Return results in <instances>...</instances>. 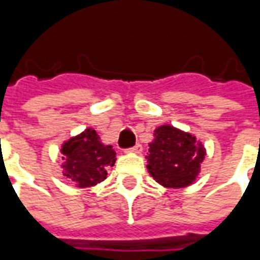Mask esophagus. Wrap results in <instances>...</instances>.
I'll return each mask as SVG.
<instances>
[{
  "mask_svg": "<svg viewBox=\"0 0 260 260\" xmlns=\"http://www.w3.org/2000/svg\"><path fill=\"white\" fill-rule=\"evenodd\" d=\"M125 152H126V153H141L142 152V145H139V143H138V145H135L134 147H129V149H126Z\"/></svg>",
  "mask_w": 260,
  "mask_h": 260,
  "instance_id": "34e87169",
  "label": "esophagus"
}]
</instances>
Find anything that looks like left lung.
<instances>
[{
  "instance_id": "8db88e82",
  "label": "left lung",
  "mask_w": 260,
  "mask_h": 260,
  "mask_svg": "<svg viewBox=\"0 0 260 260\" xmlns=\"http://www.w3.org/2000/svg\"><path fill=\"white\" fill-rule=\"evenodd\" d=\"M153 135L146 156L150 175L166 188H185L193 184L206 156L203 145L193 135L171 125L158 126Z\"/></svg>"
}]
</instances>
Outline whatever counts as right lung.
I'll list each match as a JSON object with an SVG mask.
<instances>
[{
    "mask_svg": "<svg viewBox=\"0 0 260 260\" xmlns=\"http://www.w3.org/2000/svg\"><path fill=\"white\" fill-rule=\"evenodd\" d=\"M64 154V177L78 188H89L106 180L107 169L113 167L117 154L111 145H103L93 128L71 138L61 146Z\"/></svg>",
    "mask_w": 260,
    "mask_h": 260,
    "instance_id": "right-lung-1",
    "label": "right lung"
}]
</instances>
